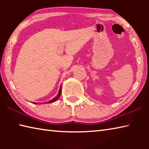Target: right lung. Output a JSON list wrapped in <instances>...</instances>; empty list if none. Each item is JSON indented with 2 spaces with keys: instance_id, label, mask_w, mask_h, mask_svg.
Instances as JSON below:
<instances>
[{
  "instance_id": "right-lung-1",
  "label": "right lung",
  "mask_w": 149,
  "mask_h": 149,
  "mask_svg": "<svg viewBox=\"0 0 149 149\" xmlns=\"http://www.w3.org/2000/svg\"><path fill=\"white\" fill-rule=\"evenodd\" d=\"M61 93H62V90H61V86H60V90H59L58 94V95L56 96V97H54V99H52V100H49V101H48V102H45V103H51V102H55V101H56V100H57L58 99H59V97H60V95H61ZM33 104H37V103H36V102H33Z\"/></svg>"
}]
</instances>
